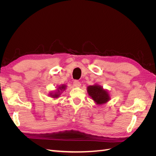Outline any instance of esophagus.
<instances>
[{
    "label": "esophagus",
    "instance_id": "1",
    "mask_svg": "<svg viewBox=\"0 0 156 156\" xmlns=\"http://www.w3.org/2000/svg\"><path fill=\"white\" fill-rule=\"evenodd\" d=\"M73 85L75 87H80L81 86V83H80L77 80H75V81L73 82Z\"/></svg>",
    "mask_w": 156,
    "mask_h": 156
}]
</instances>
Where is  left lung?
<instances>
[{
  "label": "left lung",
  "mask_w": 156,
  "mask_h": 156,
  "mask_svg": "<svg viewBox=\"0 0 156 156\" xmlns=\"http://www.w3.org/2000/svg\"><path fill=\"white\" fill-rule=\"evenodd\" d=\"M88 95L98 105H102L110 100V96L108 92L98 84L88 86L87 87Z\"/></svg>",
  "instance_id": "8db88e82"
}]
</instances>
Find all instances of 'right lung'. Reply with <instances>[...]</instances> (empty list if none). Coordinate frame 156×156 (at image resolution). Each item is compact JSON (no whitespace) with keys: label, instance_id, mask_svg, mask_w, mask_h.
Returning <instances> with one entry per match:
<instances>
[{"label":"right lung","instance_id":"1","mask_svg":"<svg viewBox=\"0 0 156 156\" xmlns=\"http://www.w3.org/2000/svg\"><path fill=\"white\" fill-rule=\"evenodd\" d=\"M66 86L64 85V84H62V85L59 86L57 88V90H56L55 92H51L49 94V96L52 98H59V96L60 95V93L62 92V91H64V90L66 89Z\"/></svg>","mask_w":156,"mask_h":156}]
</instances>
